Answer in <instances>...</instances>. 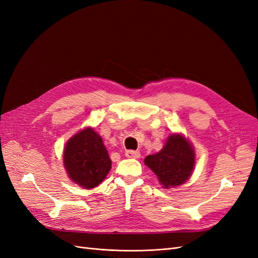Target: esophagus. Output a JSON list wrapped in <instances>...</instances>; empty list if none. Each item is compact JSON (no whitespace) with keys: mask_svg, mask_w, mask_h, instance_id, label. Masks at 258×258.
<instances>
[{"mask_svg":"<svg viewBox=\"0 0 258 258\" xmlns=\"http://www.w3.org/2000/svg\"><path fill=\"white\" fill-rule=\"evenodd\" d=\"M126 156L128 158H140V156H141V154H140V152L138 151H132V150H129L126 152Z\"/></svg>","mask_w":258,"mask_h":258,"instance_id":"1","label":"esophagus"}]
</instances>
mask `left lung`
<instances>
[{"mask_svg": "<svg viewBox=\"0 0 258 258\" xmlns=\"http://www.w3.org/2000/svg\"><path fill=\"white\" fill-rule=\"evenodd\" d=\"M144 163L157 175L163 188L184 184L192 174L195 150L183 135H171L162 150L146 156Z\"/></svg>", "mask_w": 258, "mask_h": 258, "instance_id": "8db88e82", "label": "left lung"}]
</instances>
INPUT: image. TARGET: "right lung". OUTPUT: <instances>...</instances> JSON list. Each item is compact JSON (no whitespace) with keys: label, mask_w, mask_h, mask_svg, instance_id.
Listing matches in <instances>:
<instances>
[{"label":"right lung","mask_w":258,"mask_h":258,"mask_svg":"<svg viewBox=\"0 0 258 258\" xmlns=\"http://www.w3.org/2000/svg\"><path fill=\"white\" fill-rule=\"evenodd\" d=\"M63 163L69 177L86 189L102 183L112 167L102 138L90 127L77 132L67 142Z\"/></svg>","instance_id":"add662e5"}]
</instances>
